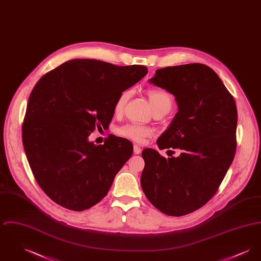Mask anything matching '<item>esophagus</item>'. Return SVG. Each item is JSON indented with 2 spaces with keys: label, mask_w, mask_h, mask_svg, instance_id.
Returning <instances> with one entry per match:
<instances>
[{
  "label": "esophagus",
  "mask_w": 261,
  "mask_h": 261,
  "mask_svg": "<svg viewBox=\"0 0 261 261\" xmlns=\"http://www.w3.org/2000/svg\"><path fill=\"white\" fill-rule=\"evenodd\" d=\"M141 151H142L141 148H139L138 146H134V153H135V154H140Z\"/></svg>",
  "instance_id": "obj_1"
}]
</instances>
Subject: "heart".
<instances>
[{
    "instance_id": "heart-1",
    "label": "heart",
    "mask_w": 261,
    "mask_h": 261,
    "mask_svg": "<svg viewBox=\"0 0 261 261\" xmlns=\"http://www.w3.org/2000/svg\"><path fill=\"white\" fill-rule=\"evenodd\" d=\"M131 95H132L131 90H124L123 92H121L115 101L114 112L116 113L122 112L126 102L128 101V99H130ZM149 99L151 109L153 111L158 109H162V108H171L172 106V99L170 95L163 90L149 91ZM119 134L132 141L142 143L147 137L151 135V130L145 126L132 123V124H127L121 127L119 129Z\"/></svg>"
}]
</instances>
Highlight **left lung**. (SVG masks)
<instances>
[{
    "mask_svg": "<svg viewBox=\"0 0 261 261\" xmlns=\"http://www.w3.org/2000/svg\"><path fill=\"white\" fill-rule=\"evenodd\" d=\"M149 82L172 94L178 109L158 147L182 151L165 159L155 149H144L141 186L159 211L186 215L214 196L234 160L236 102L219 76L201 63L158 69Z\"/></svg>",
    "mask_w": 261,
    "mask_h": 261,
    "instance_id": "1",
    "label": "left lung"
}]
</instances>
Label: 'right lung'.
Wrapping results in <instances>:
<instances>
[{
	"label": "right lung",
	"instance_id": "right-lung-1",
	"mask_svg": "<svg viewBox=\"0 0 261 261\" xmlns=\"http://www.w3.org/2000/svg\"><path fill=\"white\" fill-rule=\"evenodd\" d=\"M147 73L144 65L75 59L38 81L28 99L22 141L39 186L56 203L82 211L107 196L133 145L113 136L97 146L89 136L96 126H109L120 93Z\"/></svg>",
	"mask_w": 261,
	"mask_h": 261
}]
</instances>
